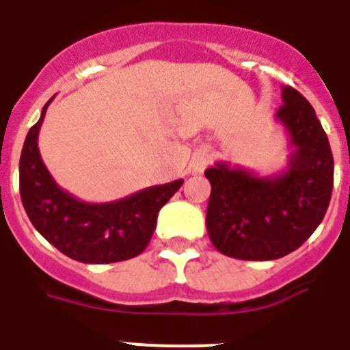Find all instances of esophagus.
<instances>
[{"instance_id":"esophagus-1","label":"esophagus","mask_w":350,"mask_h":350,"mask_svg":"<svg viewBox=\"0 0 350 350\" xmlns=\"http://www.w3.org/2000/svg\"><path fill=\"white\" fill-rule=\"evenodd\" d=\"M210 163V158H208L206 152H198L196 156H194V159H192L191 163V168L194 173H201L204 168H206V165Z\"/></svg>"}]
</instances>
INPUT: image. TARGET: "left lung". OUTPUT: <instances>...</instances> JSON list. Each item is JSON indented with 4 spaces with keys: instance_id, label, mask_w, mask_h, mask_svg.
I'll list each match as a JSON object with an SVG mask.
<instances>
[{
    "instance_id": "1",
    "label": "left lung",
    "mask_w": 350,
    "mask_h": 350,
    "mask_svg": "<svg viewBox=\"0 0 350 350\" xmlns=\"http://www.w3.org/2000/svg\"><path fill=\"white\" fill-rule=\"evenodd\" d=\"M274 120L288 135V163L258 175L217 163L204 175L211 184L206 229L220 253L239 260H275L302 246L328 210L333 154L316 111L295 88L283 86Z\"/></svg>"
}]
</instances>
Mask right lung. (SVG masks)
I'll list each match as a JSON object with an SVG mask.
<instances>
[{
  "mask_svg": "<svg viewBox=\"0 0 350 350\" xmlns=\"http://www.w3.org/2000/svg\"><path fill=\"white\" fill-rule=\"evenodd\" d=\"M51 100L29 130L21 154V198L29 220L50 245L83 264H112L140 255L152 238L159 210L184 180L152 185L109 203L78 200L53 180L38 149Z\"/></svg>",
  "mask_w": 350,
  "mask_h": 350,
  "instance_id": "right-lung-1",
  "label": "right lung"
}]
</instances>
